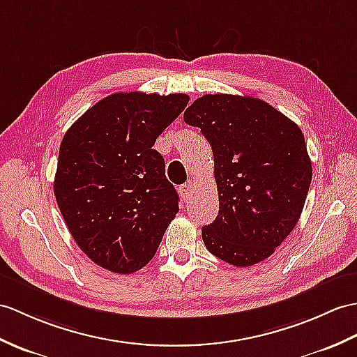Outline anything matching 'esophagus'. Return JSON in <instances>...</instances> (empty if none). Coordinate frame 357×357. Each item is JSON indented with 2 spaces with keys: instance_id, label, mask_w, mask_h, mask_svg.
Instances as JSON below:
<instances>
[{
  "instance_id": "esophagus-1",
  "label": "esophagus",
  "mask_w": 357,
  "mask_h": 357,
  "mask_svg": "<svg viewBox=\"0 0 357 357\" xmlns=\"http://www.w3.org/2000/svg\"><path fill=\"white\" fill-rule=\"evenodd\" d=\"M192 193H193V182L192 181H188V182H185V184L179 185V195H181L182 199H184L185 202L190 201V197H192Z\"/></svg>"
}]
</instances>
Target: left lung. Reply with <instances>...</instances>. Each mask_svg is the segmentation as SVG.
<instances>
[{
  "label": "left lung",
  "instance_id": "left-lung-1",
  "mask_svg": "<svg viewBox=\"0 0 357 357\" xmlns=\"http://www.w3.org/2000/svg\"><path fill=\"white\" fill-rule=\"evenodd\" d=\"M214 156L219 214L202 228L213 255L233 266L268 259L304 208L312 162L301 129L264 100L205 94L184 112Z\"/></svg>",
  "mask_w": 357,
  "mask_h": 357
}]
</instances>
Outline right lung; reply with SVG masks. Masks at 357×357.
<instances>
[{
  "label": "right lung",
  "instance_id": "right-lung-1",
  "mask_svg": "<svg viewBox=\"0 0 357 357\" xmlns=\"http://www.w3.org/2000/svg\"><path fill=\"white\" fill-rule=\"evenodd\" d=\"M188 100L187 94L115 93L63 135L54 196L77 246L100 268H144L179 211L162 156L152 147Z\"/></svg>",
  "mask_w": 357,
  "mask_h": 357
}]
</instances>
